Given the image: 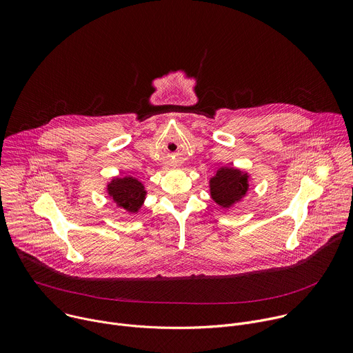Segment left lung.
<instances>
[{
    "label": "left lung",
    "instance_id": "obj_1",
    "mask_svg": "<svg viewBox=\"0 0 353 353\" xmlns=\"http://www.w3.org/2000/svg\"><path fill=\"white\" fill-rule=\"evenodd\" d=\"M250 175L239 168L224 165L220 167L208 181L210 197L221 208H231L249 192Z\"/></svg>",
    "mask_w": 353,
    "mask_h": 353
}]
</instances>
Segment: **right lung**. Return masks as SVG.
<instances>
[{
    "label": "right lung",
    "instance_id": "add662e5",
    "mask_svg": "<svg viewBox=\"0 0 353 353\" xmlns=\"http://www.w3.org/2000/svg\"><path fill=\"white\" fill-rule=\"evenodd\" d=\"M105 189L108 197L117 204V207L133 216L142 208L148 194L145 183L132 175L114 176L110 182H107Z\"/></svg>",
    "mask_w": 353,
    "mask_h": 353
}]
</instances>
